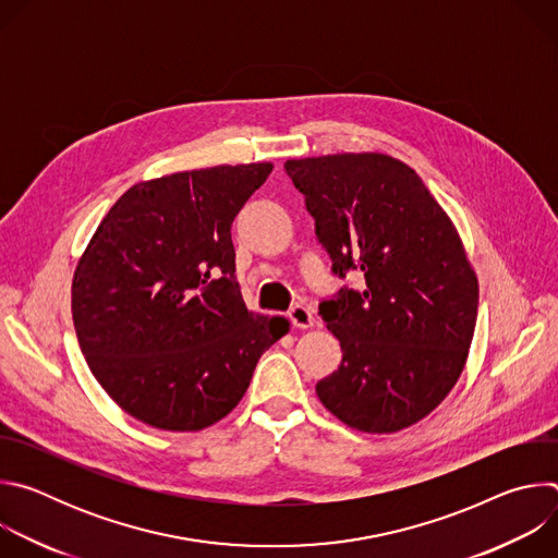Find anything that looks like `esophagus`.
Masks as SVG:
<instances>
[{
  "instance_id": "34e87169",
  "label": "esophagus",
  "mask_w": 558,
  "mask_h": 558,
  "mask_svg": "<svg viewBox=\"0 0 558 558\" xmlns=\"http://www.w3.org/2000/svg\"><path fill=\"white\" fill-rule=\"evenodd\" d=\"M289 320L295 329H308L313 327V311L304 304H293L289 308Z\"/></svg>"
}]
</instances>
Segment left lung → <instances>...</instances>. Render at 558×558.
<instances>
[{
  "mask_svg": "<svg viewBox=\"0 0 558 558\" xmlns=\"http://www.w3.org/2000/svg\"><path fill=\"white\" fill-rule=\"evenodd\" d=\"M331 271L364 274L320 302L342 364L315 386L364 433L402 430L441 404L474 333L480 282L457 229L422 179L392 156L329 154L287 161Z\"/></svg>",
  "mask_w": 558,
  "mask_h": 558,
  "instance_id": "obj_1",
  "label": "left lung"
}]
</instances>
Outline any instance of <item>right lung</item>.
Returning <instances> with one entry per match:
<instances>
[{"instance_id":"1","label":"right lung","mask_w":558,"mask_h":558,"mask_svg":"<svg viewBox=\"0 0 558 558\" xmlns=\"http://www.w3.org/2000/svg\"><path fill=\"white\" fill-rule=\"evenodd\" d=\"M271 163L179 172L130 187L72 280V320L112 400L161 430H201L243 400L260 355L289 331L247 311L231 222Z\"/></svg>"}]
</instances>
